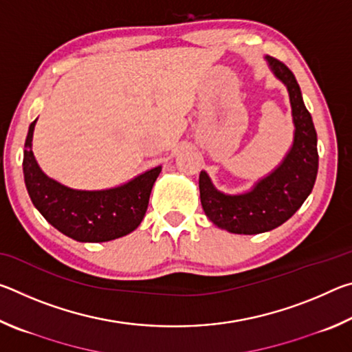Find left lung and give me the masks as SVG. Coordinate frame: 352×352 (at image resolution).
<instances>
[{
	"label": "left lung",
	"instance_id": "left-lung-1",
	"mask_svg": "<svg viewBox=\"0 0 352 352\" xmlns=\"http://www.w3.org/2000/svg\"><path fill=\"white\" fill-rule=\"evenodd\" d=\"M267 62L289 90L295 122V140L289 155L275 172L242 195L219 192L204 170L199 177L200 200L208 219L236 234H259L283 225L312 192L318 172L317 132L302 102L300 85L281 60L267 56Z\"/></svg>",
	"mask_w": 352,
	"mask_h": 352
}]
</instances>
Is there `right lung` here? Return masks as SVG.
I'll use <instances>...</instances> for the list:
<instances>
[{"label": "right lung", "mask_w": 352, "mask_h": 352, "mask_svg": "<svg viewBox=\"0 0 352 352\" xmlns=\"http://www.w3.org/2000/svg\"><path fill=\"white\" fill-rule=\"evenodd\" d=\"M35 121L29 126L23 157L25 183L34 206L65 236L79 242H107L138 228L162 168L107 190H76L62 186L40 170L31 142Z\"/></svg>", "instance_id": "1"}]
</instances>
